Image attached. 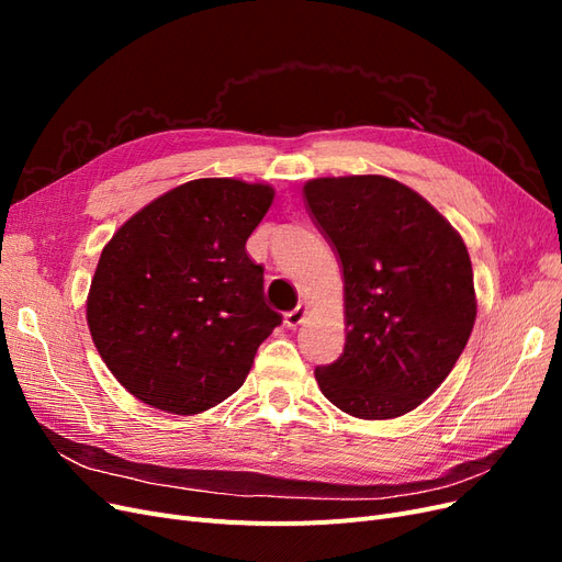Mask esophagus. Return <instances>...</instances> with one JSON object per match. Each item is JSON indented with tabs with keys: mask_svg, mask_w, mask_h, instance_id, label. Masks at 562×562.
I'll return each mask as SVG.
<instances>
[{
	"mask_svg": "<svg viewBox=\"0 0 562 562\" xmlns=\"http://www.w3.org/2000/svg\"><path fill=\"white\" fill-rule=\"evenodd\" d=\"M304 316H307V307H304V304H297V307L293 310V312H288L285 316H283V323H285V328H291V330H295L300 323L304 321Z\"/></svg>",
	"mask_w": 562,
	"mask_h": 562,
	"instance_id": "34e87169",
	"label": "esophagus"
}]
</instances>
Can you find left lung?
Instances as JSON below:
<instances>
[{
	"mask_svg": "<svg viewBox=\"0 0 562 562\" xmlns=\"http://www.w3.org/2000/svg\"><path fill=\"white\" fill-rule=\"evenodd\" d=\"M302 192L345 274L347 342L314 372L323 396L359 419L415 411L473 330L462 236L427 199L384 176L316 178Z\"/></svg>",
	"mask_w": 562,
	"mask_h": 562,
	"instance_id": "obj_1",
	"label": "left lung"
}]
</instances>
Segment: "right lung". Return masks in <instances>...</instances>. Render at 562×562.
Segmentation results:
<instances>
[{"label": "right lung", "mask_w": 562, "mask_h": 562, "mask_svg": "<svg viewBox=\"0 0 562 562\" xmlns=\"http://www.w3.org/2000/svg\"><path fill=\"white\" fill-rule=\"evenodd\" d=\"M274 187L190 180L116 229L100 252L87 321L100 359L128 394L199 415L246 382L281 314L265 302L246 241Z\"/></svg>", "instance_id": "add662e5"}]
</instances>
